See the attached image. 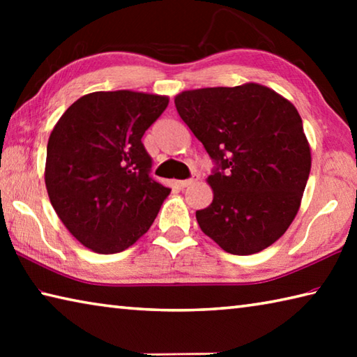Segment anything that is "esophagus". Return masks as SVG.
Listing matches in <instances>:
<instances>
[{"label": "esophagus", "mask_w": 357, "mask_h": 357, "mask_svg": "<svg viewBox=\"0 0 357 357\" xmlns=\"http://www.w3.org/2000/svg\"><path fill=\"white\" fill-rule=\"evenodd\" d=\"M193 181H195V179H183V181H178V187H179V189H185L187 185L193 184Z\"/></svg>", "instance_id": "obj_1"}]
</instances>
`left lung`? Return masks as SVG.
<instances>
[{"instance_id":"1","label":"left lung","mask_w":357,"mask_h":357,"mask_svg":"<svg viewBox=\"0 0 357 357\" xmlns=\"http://www.w3.org/2000/svg\"><path fill=\"white\" fill-rule=\"evenodd\" d=\"M174 105L215 164L213 203L197 211L202 231L233 255L274 244L298 214L312 167L296 107L258 83L183 91Z\"/></svg>"}]
</instances>
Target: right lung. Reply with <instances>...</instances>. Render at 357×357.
Here are the masks:
<instances>
[{"mask_svg":"<svg viewBox=\"0 0 357 357\" xmlns=\"http://www.w3.org/2000/svg\"><path fill=\"white\" fill-rule=\"evenodd\" d=\"M168 105L167 96L121 89L75 100L47 144L45 185L72 236L93 252L135 244L170 189L149 176L142 137Z\"/></svg>","mask_w":357,"mask_h":357,"instance_id":"right-lung-1","label":"right lung"}]
</instances>
